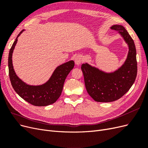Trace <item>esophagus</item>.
<instances>
[{"label":"esophagus","instance_id":"esophagus-1","mask_svg":"<svg viewBox=\"0 0 148 148\" xmlns=\"http://www.w3.org/2000/svg\"><path fill=\"white\" fill-rule=\"evenodd\" d=\"M82 62H83V57H82V56L78 55L76 56L75 59V62L76 65H79V64H81Z\"/></svg>","mask_w":148,"mask_h":148}]
</instances>
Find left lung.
Masks as SVG:
<instances>
[{"label":"left lung","mask_w":148,"mask_h":148,"mask_svg":"<svg viewBox=\"0 0 148 148\" xmlns=\"http://www.w3.org/2000/svg\"><path fill=\"white\" fill-rule=\"evenodd\" d=\"M110 28L119 31L129 51L124 64L114 72L106 73L87 63L82 64L86 91L97 102H109L120 99L130 89L137 75L136 51L133 39L122 25H113Z\"/></svg>","instance_id":"left-lung-1"}]
</instances>
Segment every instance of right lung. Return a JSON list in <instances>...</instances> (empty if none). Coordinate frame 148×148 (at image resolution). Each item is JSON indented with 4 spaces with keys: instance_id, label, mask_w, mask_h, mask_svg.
I'll use <instances>...</instances> for the list:
<instances>
[{
    "instance_id": "obj_1",
    "label": "right lung",
    "mask_w": 148,
    "mask_h": 148,
    "mask_svg": "<svg viewBox=\"0 0 148 148\" xmlns=\"http://www.w3.org/2000/svg\"><path fill=\"white\" fill-rule=\"evenodd\" d=\"M24 30L17 36L12 44L8 55V73L12 87L21 98L35 106H46L54 103L59 99L63 89L67 75L73 69L75 63L70 60L57 66L51 78L43 84L32 86L23 82L16 75L12 64V53L18 41V38Z\"/></svg>"
}]
</instances>
